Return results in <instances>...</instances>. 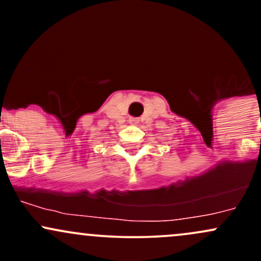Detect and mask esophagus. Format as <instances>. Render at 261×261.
Returning <instances> with one entry per match:
<instances>
[{
	"label": "esophagus",
	"instance_id": "obj_1",
	"mask_svg": "<svg viewBox=\"0 0 261 261\" xmlns=\"http://www.w3.org/2000/svg\"><path fill=\"white\" fill-rule=\"evenodd\" d=\"M128 122H130V124H131V125L136 124V122H137V119H135V118H131V119H130V120H128Z\"/></svg>",
	"mask_w": 261,
	"mask_h": 261
}]
</instances>
